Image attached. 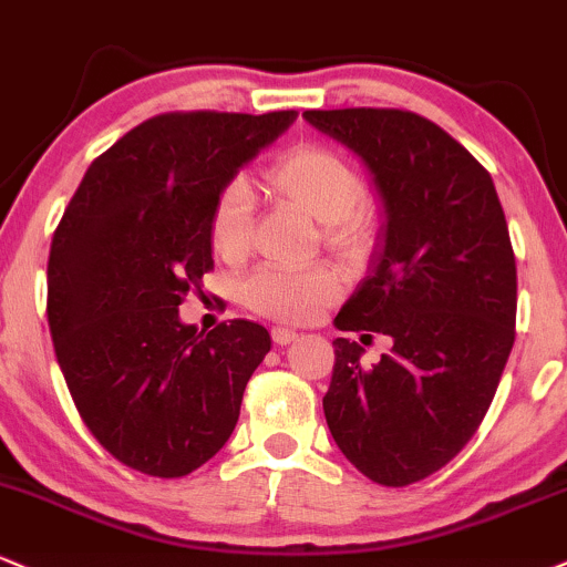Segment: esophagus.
<instances>
[{
  "mask_svg": "<svg viewBox=\"0 0 567 567\" xmlns=\"http://www.w3.org/2000/svg\"><path fill=\"white\" fill-rule=\"evenodd\" d=\"M270 337H272V342H276V344H291L297 339V331L284 329V326H276V329L270 331Z\"/></svg>",
  "mask_w": 567,
  "mask_h": 567,
  "instance_id": "34e87169",
  "label": "esophagus"
}]
</instances>
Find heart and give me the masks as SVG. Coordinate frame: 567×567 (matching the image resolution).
Instances as JSON below:
<instances>
[{
	"label": "heart",
	"mask_w": 567,
	"mask_h": 567,
	"mask_svg": "<svg viewBox=\"0 0 567 567\" xmlns=\"http://www.w3.org/2000/svg\"><path fill=\"white\" fill-rule=\"evenodd\" d=\"M265 185L323 223V241L348 257H361L377 241V215L365 202L361 172L329 145H295L265 169ZM255 196L244 177L217 193L209 212V244L225 262H241L251 249ZM342 295V276L331 265L259 268L244 284V302L281 323H310Z\"/></svg>",
	"instance_id": "1"
}]
</instances>
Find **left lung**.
<instances>
[{
  "label": "left lung",
  "mask_w": 567,
  "mask_h": 567,
  "mask_svg": "<svg viewBox=\"0 0 567 567\" xmlns=\"http://www.w3.org/2000/svg\"><path fill=\"white\" fill-rule=\"evenodd\" d=\"M374 175L388 228L374 272L334 318L388 334L371 369L334 339L323 414L369 481L403 488L437 472L481 427L515 344L517 268L494 179L430 118L401 109L305 111Z\"/></svg>",
  "instance_id": "left-lung-1"
}]
</instances>
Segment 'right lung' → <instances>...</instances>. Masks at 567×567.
I'll use <instances>...</instances> for the list:
<instances>
[{"label":"right lung","mask_w":567,"mask_h":567,"mask_svg":"<svg viewBox=\"0 0 567 567\" xmlns=\"http://www.w3.org/2000/svg\"><path fill=\"white\" fill-rule=\"evenodd\" d=\"M295 122L172 111L100 153L60 217L47 259V321L79 416L126 467L183 477L223 449L270 350L255 321L209 334L177 308L215 268L219 188Z\"/></svg>","instance_id":"1"}]
</instances>
